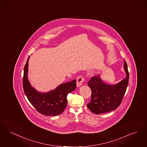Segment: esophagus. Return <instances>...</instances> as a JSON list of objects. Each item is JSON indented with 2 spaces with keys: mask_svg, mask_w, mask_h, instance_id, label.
I'll return each mask as SVG.
<instances>
[{
  "mask_svg": "<svg viewBox=\"0 0 147 147\" xmlns=\"http://www.w3.org/2000/svg\"><path fill=\"white\" fill-rule=\"evenodd\" d=\"M85 81V78L82 76H78L77 78L76 85L77 87H80L82 86L83 82Z\"/></svg>",
  "mask_w": 147,
  "mask_h": 147,
  "instance_id": "obj_1",
  "label": "esophagus"
}]
</instances>
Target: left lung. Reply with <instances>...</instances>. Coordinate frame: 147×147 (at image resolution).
Returning <instances> with one entry per match:
<instances>
[{
	"instance_id": "1",
	"label": "left lung",
	"mask_w": 147,
	"mask_h": 147,
	"mask_svg": "<svg viewBox=\"0 0 147 147\" xmlns=\"http://www.w3.org/2000/svg\"><path fill=\"white\" fill-rule=\"evenodd\" d=\"M123 67L126 76L116 84L104 83L99 75L93 77L88 81L92 96L87 107L94 114H100L111 111L117 108L121 103L129 79L127 65L125 60Z\"/></svg>"
}]
</instances>
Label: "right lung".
I'll return each instance as SVG.
<instances>
[{"instance_id":"1","label":"right lung","mask_w":147,"mask_h":147,"mask_svg":"<svg viewBox=\"0 0 147 147\" xmlns=\"http://www.w3.org/2000/svg\"><path fill=\"white\" fill-rule=\"evenodd\" d=\"M28 58L24 67L23 88L29 102L37 111L45 116L61 114L66 108L67 94L76 88V80L60 84L54 90L49 92L40 93L32 87L27 78Z\"/></svg>"}]
</instances>
